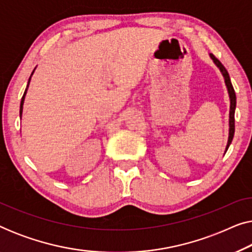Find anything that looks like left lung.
<instances>
[{
    "mask_svg": "<svg viewBox=\"0 0 252 252\" xmlns=\"http://www.w3.org/2000/svg\"><path fill=\"white\" fill-rule=\"evenodd\" d=\"M210 57L212 58V61L215 62V64L219 67V70L221 71V73L225 78V82L227 86V89H228V94H229V98H230V110H229V136H228V143H227L226 147V151L228 150L229 144L232 143L233 137H234V132H235V118H234V115H235V108H236V95H235V91H234L232 82H230V78L229 74L225 66L220 63V61L218 58H216L215 55L210 54Z\"/></svg>",
    "mask_w": 252,
    "mask_h": 252,
    "instance_id": "obj_1",
    "label": "left lung"
}]
</instances>
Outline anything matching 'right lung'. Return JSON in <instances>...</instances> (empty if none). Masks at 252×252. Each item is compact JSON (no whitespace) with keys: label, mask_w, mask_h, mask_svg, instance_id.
<instances>
[{"label":"right lung","mask_w":252,"mask_h":252,"mask_svg":"<svg viewBox=\"0 0 252 252\" xmlns=\"http://www.w3.org/2000/svg\"><path fill=\"white\" fill-rule=\"evenodd\" d=\"M25 95H26V91H25V93H24V95H23V97H22V102H20V110H19L20 116H22V112H23V104H24V99H25Z\"/></svg>","instance_id":"1"}]
</instances>
